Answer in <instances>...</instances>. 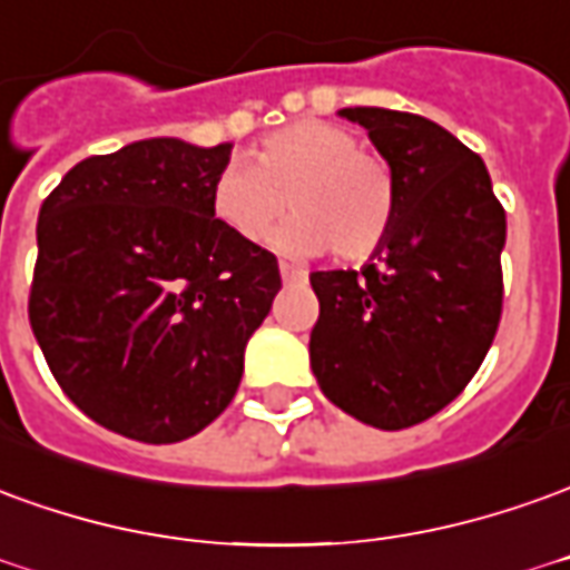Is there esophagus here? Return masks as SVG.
I'll return each instance as SVG.
<instances>
[{"label":"esophagus","mask_w":570,"mask_h":570,"mask_svg":"<svg viewBox=\"0 0 570 570\" xmlns=\"http://www.w3.org/2000/svg\"><path fill=\"white\" fill-rule=\"evenodd\" d=\"M281 277H284L286 284H289V281H302V277H305V272H298V268H293V265L281 262Z\"/></svg>","instance_id":"34e87169"}]
</instances>
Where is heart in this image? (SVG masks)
Wrapping results in <instances>:
<instances>
[{
    "instance_id": "heart-1",
    "label": "heart",
    "mask_w": 570,
    "mask_h": 570,
    "mask_svg": "<svg viewBox=\"0 0 570 570\" xmlns=\"http://www.w3.org/2000/svg\"><path fill=\"white\" fill-rule=\"evenodd\" d=\"M286 206L296 216L274 237L284 253L333 249L340 262H364L395 225V173L380 154L364 150L352 129L298 119L265 135L249 160L230 163L213 188V213L246 244H265Z\"/></svg>"
}]
</instances>
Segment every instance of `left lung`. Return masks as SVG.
I'll return each instance as SVG.
<instances>
[{"label":"left lung","mask_w":570,"mask_h":570,"mask_svg":"<svg viewBox=\"0 0 570 570\" xmlns=\"http://www.w3.org/2000/svg\"><path fill=\"white\" fill-rule=\"evenodd\" d=\"M397 181L389 240L361 272H314L312 370L333 404L385 432L463 392L503 312L507 213L479 154L438 122L345 107Z\"/></svg>","instance_id":"obj_1"}]
</instances>
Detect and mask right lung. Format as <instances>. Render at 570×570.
<instances>
[{
  "mask_svg": "<svg viewBox=\"0 0 570 570\" xmlns=\"http://www.w3.org/2000/svg\"><path fill=\"white\" fill-rule=\"evenodd\" d=\"M230 145L147 138L77 163L39 209L30 326L51 376L110 432L175 444L228 407L281 289L213 188Z\"/></svg>",
  "mask_w": 570,
  "mask_h": 570,
  "instance_id": "obj_1",
  "label": "right lung"
}]
</instances>
